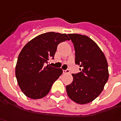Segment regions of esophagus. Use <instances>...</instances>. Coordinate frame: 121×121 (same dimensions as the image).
<instances>
[{
  "instance_id": "1",
  "label": "esophagus",
  "mask_w": 121,
  "mask_h": 121,
  "mask_svg": "<svg viewBox=\"0 0 121 121\" xmlns=\"http://www.w3.org/2000/svg\"><path fill=\"white\" fill-rule=\"evenodd\" d=\"M63 73H69V69H64V70H63Z\"/></svg>"
}]
</instances>
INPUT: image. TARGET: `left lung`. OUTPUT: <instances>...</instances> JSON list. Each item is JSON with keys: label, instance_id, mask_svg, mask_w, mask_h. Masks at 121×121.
I'll return each mask as SVG.
<instances>
[{"label": "left lung", "instance_id": "obj_1", "mask_svg": "<svg viewBox=\"0 0 121 121\" xmlns=\"http://www.w3.org/2000/svg\"><path fill=\"white\" fill-rule=\"evenodd\" d=\"M75 49V63L80 72L73 73V81L66 86L69 98L80 104L97 98L108 79V64L98 45L88 36L69 34Z\"/></svg>", "mask_w": 121, "mask_h": 121}]
</instances>
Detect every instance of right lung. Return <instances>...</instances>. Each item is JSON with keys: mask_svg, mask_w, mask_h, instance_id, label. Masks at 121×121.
I'll use <instances>...</instances> for the list:
<instances>
[{"mask_svg": "<svg viewBox=\"0 0 121 121\" xmlns=\"http://www.w3.org/2000/svg\"><path fill=\"white\" fill-rule=\"evenodd\" d=\"M69 40L66 34L48 32L28 42L19 53L15 74L21 90L32 99L43 98L49 92L54 82L63 72L61 68L49 65L54 58L58 44Z\"/></svg>", "mask_w": 121, "mask_h": 121, "instance_id": "obj_1", "label": "right lung"}]
</instances>
